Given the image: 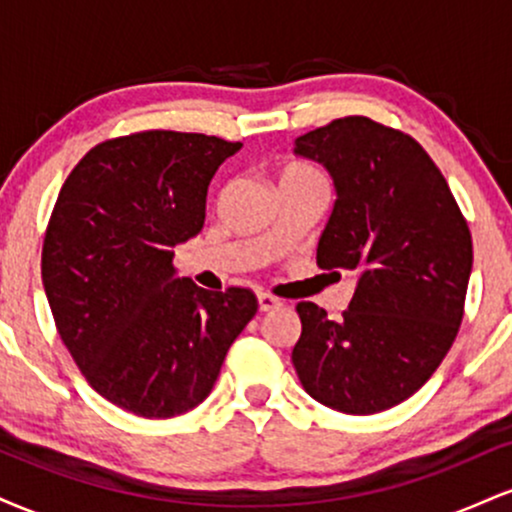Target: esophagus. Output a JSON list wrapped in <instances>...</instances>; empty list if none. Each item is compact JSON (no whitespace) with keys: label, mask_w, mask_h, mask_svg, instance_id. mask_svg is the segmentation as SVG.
Wrapping results in <instances>:
<instances>
[{"label":"esophagus","mask_w":512,"mask_h":512,"mask_svg":"<svg viewBox=\"0 0 512 512\" xmlns=\"http://www.w3.org/2000/svg\"><path fill=\"white\" fill-rule=\"evenodd\" d=\"M257 303H260V310H262V313H267V310L279 308V305H281L279 298L272 296V293H264V291L257 293Z\"/></svg>","instance_id":"34e87169"}]
</instances>
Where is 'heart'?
Masks as SVG:
<instances>
[{"mask_svg": "<svg viewBox=\"0 0 512 512\" xmlns=\"http://www.w3.org/2000/svg\"><path fill=\"white\" fill-rule=\"evenodd\" d=\"M310 173H315V170H313V168H305V166H289V168H284V170H281L279 180L301 178V175H310Z\"/></svg>", "mask_w": 512, "mask_h": 512, "instance_id": "heart-1", "label": "heart"}]
</instances>
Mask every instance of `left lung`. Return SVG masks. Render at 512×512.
<instances>
[{
  "instance_id": "8db88e82",
  "label": "left lung",
  "mask_w": 512,
  "mask_h": 512,
  "mask_svg": "<svg viewBox=\"0 0 512 512\" xmlns=\"http://www.w3.org/2000/svg\"><path fill=\"white\" fill-rule=\"evenodd\" d=\"M293 151L322 163L337 187L317 267L356 274L339 320L310 301L296 305L293 368L325 407L378 414L414 395L455 342L472 233L433 158L399 129L339 117Z\"/></svg>"
}]
</instances>
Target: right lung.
Returning a JSON list of instances; mask_svg holds the SVG:
<instances>
[{
	"label": "right lung",
	"mask_w": 512,
	"mask_h": 512,
	"mask_svg": "<svg viewBox=\"0 0 512 512\" xmlns=\"http://www.w3.org/2000/svg\"><path fill=\"white\" fill-rule=\"evenodd\" d=\"M240 142L146 129L93 146L64 180L43 240L57 332L115 407L168 419L214 387L257 313L250 289L175 276L173 248L204 226L214 173Z\"/></svg>",
	"instance_id": "right-lung-1"
}]
</instances>
